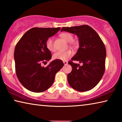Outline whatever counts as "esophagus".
<instances>
[{
  "instance_id": "obj_1",
  "label": "esophagus",
  "mask_w": 122,
  "mask_h": 122,
  "mask_svg": "<svg viewBox=\"0 0 122 122\" xmlns=\"http://www.w3.org/2000/svg\"><path fill=\"white\" fill-rule=\"evenodd\" d=\"M63 63H64L65 65H67V64H68V62L66 61H63Z\"/></svg>"
}]
</instances>
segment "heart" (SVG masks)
Segmentation results:
<instances>
[{
    "instance_id": "1",
    "label": "heart",
    "mask_w": 122,
    "mask_h": 122,
    "mask_svg": "<svg viewBox=\"0 0 122 122\" xmlns=\"http://www.w3.org/2000/svg\"><path fill=\"white\" fill-rule=\"evenodd\" d=\"M60 37L66 41L67 42L70 43L73 39V37L71 34L68 32L62 33L60 34ZM46 47L50 51H54L55 50V46H54L53 40L52 38H49L46 41ZM73 55V52L71 50H67L66 51H60L56 52L54 54L53 58L55 60H67L71 56Z\"/></svg>"
}]
</instances>
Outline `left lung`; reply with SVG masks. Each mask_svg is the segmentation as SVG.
Instances as JSON below:
<instances>
[{"instance_id": "obj_1", "label": "left lung", "mask_w": 122, "mask_h": 122, "mask_svg": "<svg viewBox=\"0 0 122 122\" xmlns=\"http://www.w3.org/2000/svg\"><path fill=\"white\" fill-rule=\"evenodd\" d=\"M61 31L75 34L79 39V48L75 55L68 62L72 71L67 74L69 84L74 89L84 92L93 89L105 73L106 48L95 30L88 25L63 27ZM78 61L83 65L75 64Z\"/></svg>"}]
</instances>
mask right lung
Masks as SVG:
<instances>
[{"mask_svg": "<svg viewBox=\"0 0 122 122\" xmlns=\"http://www.w3.org/2000/svg\"><path fill=\"white\" fill-rule=\"evenodd\" d=\"M60 30L57 28L34 27L28 30L18 41L15 49L16 76L21 84L30 92H41L53 84L55 74L63 66L62 61L55 60L46 67L51 54L46 41Z\"/></svg>", "mask_w": 122, "mask_h": 122, "instance_id": "1", "label": "right lung"}]
</instances>
